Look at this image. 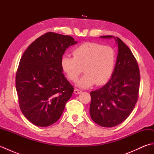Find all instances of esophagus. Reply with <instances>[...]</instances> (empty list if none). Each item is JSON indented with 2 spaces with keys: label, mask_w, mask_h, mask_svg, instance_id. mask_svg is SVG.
<instances>
[{
  "label": "esophagus",
  "mask_w": 154,
  "mask_h": 154,
  "mask_svg": "<svg viewBox=\"0 0 154 154\" xmlns=\"http://www.w3.org/2000/svg\"><path fill=\"white\" fill-rule=\"evenodd\" d=\"M81 92H82V91H81V90H79V89H75L74 90V93H75V94H80Z\"/></svg>",
  "instance_id": "1"
}]
</instances>
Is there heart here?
<instances>
[{
	"instance_id": "b5f03b06",
	"label": "heart",
	"mask_w": 154,
	"mask_h": 154,
	"mask_svg": "<svg viewBox=\"0 0 154 154\" xmlns=\"http://www.w3.org/2000/svg\"><path fill=\"white\" fill-rule=\"evenodd\" d=\"M73 55V57L63 55L61 65L68 79L72 81H76L83 69L85 71L77 81L78 87L87 88L95 83L100 85L106 83L112 76L116 61L112 48L86 42L75 48Z\"/></svg>"
}]
</instances>
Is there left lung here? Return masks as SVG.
Instances as JSON below:
<instances>
[{
    "mask_svg": "<svg viewBox=\"0 0 154 154\" xmlns=\"http://www.w3.org/2000/svg\"><path fill=\"white\" fill-rule=\"evenodd\" d=\"M100 38H114L118 55L111 79L105 85L90 93L89 112L94 122L111 128L122 123L133 110L138 98L140 75L131 50L120 38L112 35Z\"/></svg>",
    "mask_w": 154,
    "mask_h": 154,
    "instance_id": "8db88e82",
    "label": "left lung"
}]
</instances>
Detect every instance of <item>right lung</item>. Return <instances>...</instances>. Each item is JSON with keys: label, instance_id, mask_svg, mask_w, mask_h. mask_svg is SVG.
Listing matches in <instances>:
<instances>
[{"label": "right lung", "instance_id": "add662e5", "mask_svg": "<svg viewBox=\"0 0 154 154\" xmlns=\"http://www.w3.org/2000/svg\"><path fill=\"white\" fill-rule=\"evenodd\" d=\"M77 43L69 35L48 32L37 38L23 54L16 75L19 105L35 126L56 122L73 87L63 73L61 60L65 50Z\"/></svg>", "mask_w": 154, "mask_h": 154}]
</instances>
